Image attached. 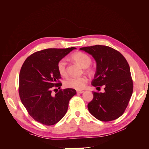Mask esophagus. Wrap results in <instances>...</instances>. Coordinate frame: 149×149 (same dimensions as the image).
Wrapping results in <instances>:
<instances>
[{
    "label": "esophagus",
    "instance_id": "esophagus-1",
    "mask_svg": "<svg viewBox=\"0 0 149 149\" xmlns=\"http://www.w3.org/2000/svg\"><path fill=\"white\" fill-rule=\"evenodd\" d=\"M76 92H77L78 94H81L84 92V91H83V90H78V91Z\"/></svg>",
    "mask_w": 149,
    "mask_h": 149
}]
</instances>
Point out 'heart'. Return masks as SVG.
I'll use <instances>...</instances> for the list:
<instances>
[{
	"instance_id": "1",
	"label": "heart",
	"mask_w": 149,
	"mask_h": 149,
	"mask_svg": "<svg viewBox=\"0 0 149 149\" xmlns=\"http://www.w3.org/2000/svg\"><path fill=\"white\" fill-rule=\"evenodd\" d=\"M71 58L81 66L86 68V71L89 74H92L93 70L89 66L91 65L92 60L86 53L81 52H76L72 54ZM57 70L61 76H67L66 62L65 59H61L57 63ZM88 81L86 76H81L79 78H70L65 81V86L68 88L80 90L85 88Z\"/></svg>"
}]
</instances>
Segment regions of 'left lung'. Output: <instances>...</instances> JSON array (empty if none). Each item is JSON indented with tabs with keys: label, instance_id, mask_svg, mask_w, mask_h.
I'll return each mask as SVG.
<instances>
[{
	"label": "left lung",
	"instance_id": "8db88e82",
	"mask_svg": "<svg viewBox=\"0 0 149 149\" xmlns=\"http://www.w3.org/2000/svg\"><path fill=\"white\" fill-rule=\"evenodd\" d=\"M95 59L97 68L92 85L104 86V93L93 91L88 110L101 121H111L124 114L133 92L130 67L124 56L116 49L105 45L80 48Z\"/></svg>",
	"mask_w": 149,
	"mask_h": 149
}]
</instances>
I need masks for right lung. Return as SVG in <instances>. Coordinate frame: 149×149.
Listing matches in <instances>:
<instances>
[{"label":"right lung","instance_id":"add662e5","mask_svg":"<svg viewBox=\"0 0 149 149\" xmlns=\"http://www.w3.org/2000/svg\"><path fill=\"white\" fill-rule=\"evenodd\" d=\"M74 47L47 48L26 58L19 74V94L29 115L45 125L59 122L66 113L70 99L76 94L72 88L61 89L55 96L52 91L60 89L61 75L57 63Z\"/></svg>","mask_w":149,"mask_h":149}]
</instances>
